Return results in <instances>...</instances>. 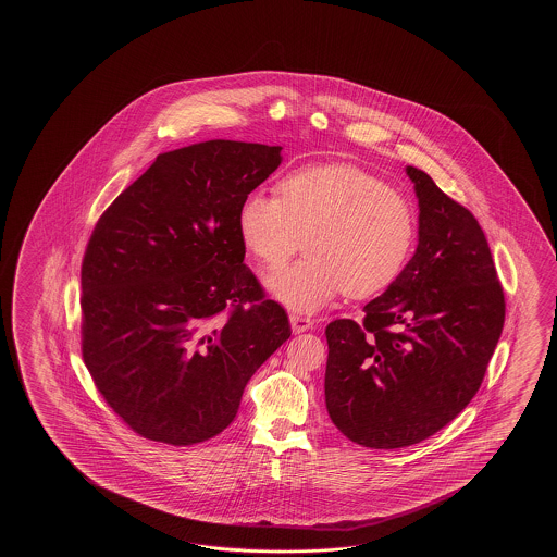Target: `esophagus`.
<instances>
[{"label":"esophagus","instance_id":"obj_1","mask_svg":"<svg viewBox=\"0 0 557 557\" xmlns=\"http://www.w3.org/2000/svg\"><path fill=\"white\" fill-rule=\"evenodd\" d=\"M290 326L295 334H300V332L310 331L314 326V320L310 317H302V314H290Z\"/></svg>","mask_w":557,"mask_h":557}]
</instances>
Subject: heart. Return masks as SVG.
Masks as SVG:
<instances>
[{"label":"heart","mask_w":557,"mask_h":557,"mask_svg":"<svg viewBox=\"0 0 557 557\" xmlns=\"http://www.w3.org/2000/svg\"><path fill=\"white\" fill-rule=\"evenodd\" d=\"M238 235L264 269L276 271L302 247L307 257L269 278V290L293 310L312 312L344 290L379 295L403 274L416 243L412 205L382 178L352 165L296 169L278 197L249 193Z\"/></svg>","instance_id":"obj_1"}]
</instances>
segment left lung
<instances>
[{
    "label": "left lung",
    "instance_id": "obj_1",
    "mask_svg": "<svg viewBox=\"0 0 557 557\" xmlns=\"http://www.w3.org/2000/svg\"><path fill=\"white\" fill-rule=\"evenodd\" d=\"M418 197V247L364 320L326 326V410L360 446L430 438L480 391L506 319L484 231L432 177L406 166Z\"/></svg>",
    "mask_w": 557,
    "mask_h": 557
}]
</instances>
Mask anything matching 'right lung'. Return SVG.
I'll return each instance as SVG.
<instances>
[{
    "mask_svg": "<svg viewBox=\"0 0 557 557\" xmlns=\"http://www.w3.org/2000/svg\"><path fill=\"white\" fill-rule=\"evenodd\" d=\"M283 147L195 143L159 154L99 216L82 264V355L139 436L193 446L237 416L250 376L290 336L245 264L243 199Z\"/></svg>",
    "mask_w": 557,
    "mask_h": 557,
    "instance_id": "1",
    "label": "right lung"
}]
</instances>
